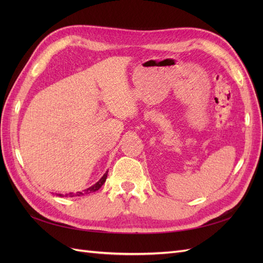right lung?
<instances>
[{
	"label": "right lung",
	"mask_w": 263,
	"mask_h": 263,
	"mask_svg": "<svg viewBox=\"0 0 263 263\" xmlns=\"http://www.w3.org/2000/svg\"><path fill=\"white\" fill-rule=\"evenodd\" d=\"M106 178H107V171L104 173V176H103L97 183H95L94 185H92V186H90L89 189H86V190H84L83 192H77V193H68V194H57L58 196H69V197H74V196H81V195H84V194H90V193H93V192H95V191H98L103 184H104L105 183V181H106Z\"/></svg>",
	"instance_id": "right-lung-1"
}]
</instances>
